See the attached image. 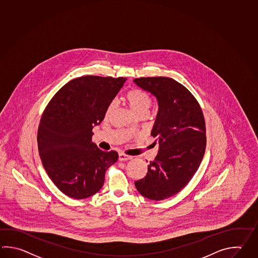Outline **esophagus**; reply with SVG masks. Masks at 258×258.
<instances>
[{
    "instance_id": "1",
    "label": "esophagus",
    "mask_w": 258,
    "mask_h": 258,
    "mask_svg": "<svg viewBox=\"0 0 258 258\" xmlns=\"http://www.w3.org/2000/svg\"><path fill=\"white\" fill-rule=\"evenodd\" d=\"M131 159H132V156L126 155L125 153H120L118 154V160H119L120 162H123V161H127V160H131Z\"/></svg>"
}]
</instances>
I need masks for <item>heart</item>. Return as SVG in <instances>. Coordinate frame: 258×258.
Listing matches in <instances>:
<instances>
[{
  "instance_id": "obj_1",
  "label": "heart",
  "mask_w": 258,
  "mask_h": 258,
  "mask_svg": "<svg viewBox=\"0 0 258 258\" xmlns=\"http://www.w3.org/2000/svg\"><path fill=\"white\" fill-rule=\"evenodd\" d=\"M126 103L130 105L133 114L138 116L139 114H148L152 105V98L145 91L140 88L128 90L124 96ZM114 108V104L110 103L105 109V116H108Z\"/></svg>"
}]
</instances>
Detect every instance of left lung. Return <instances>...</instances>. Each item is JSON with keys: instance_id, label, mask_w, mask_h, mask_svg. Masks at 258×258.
Returning a JSON list of instances; mask_svg holds the SVG:
<instances>
[{"instance_id": "left-lung-1", "label": "left lung", "mask_w": 258, "mask_h": 258, "mask_svg": "<svg viewBox=\"0 0 258 258\" xmlns=\"http://www.w3.org/2000/svg\"><path fill=\"white\" fill-rule=\"evenodd\" d=\"M134 82L155 95L159 105L152 132L159 152L135 185L149 200H165L183 189L200 167L207 143L205 118L194 95L173 78L142 77Z\"/></svg>"}]
</instances>
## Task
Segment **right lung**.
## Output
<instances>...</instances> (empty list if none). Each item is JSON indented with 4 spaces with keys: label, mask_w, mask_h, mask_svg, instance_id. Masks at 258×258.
Returning a JSON list of instances; mask_svg holds the SVG:
<instances>
[{
    "label": "right lung",
    "mask_w": 258,
    "mask_h": 258,
    "mask_svg": "<svg viewBox=\"0 0 258 258\" xmlns=\"http://www.w3.org/2000/svg\"><path fill=\"white\" fill-rule=\"evenodd\" d=\"M126 78L86 75L72 80L48 102L37 131L38 152L53 183L70 198L82 200L98 192L115 151L104 152L92 142L93 127Z\"/></svg>",
    "instance_id": "add662e5"
}]
</instances>
